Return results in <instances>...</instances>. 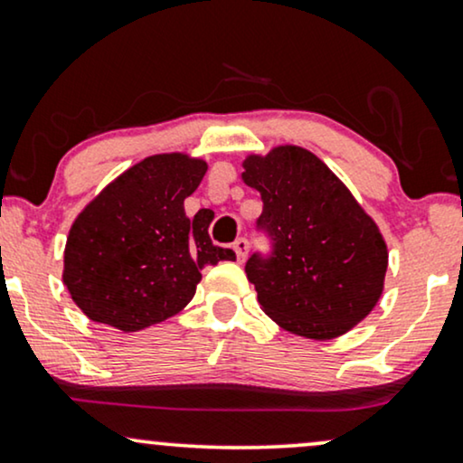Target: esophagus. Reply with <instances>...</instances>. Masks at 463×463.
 Wrapping results in <instances>:
<instances>
[{
	"mask_svg": "<svg viewBox=\"0 0 463 463\" xmlns=\"http://www.w3.org/2000/svg\"><path fill=\"white\" fill-rule=\"evenodd\" d=\"M248 248H250V245H248V239H237V241L235 243H232V250H235V254H237V260L239 262H241L243 259H245V256H248Z\"/></svg>",
	"mask_w": 463,
	"mask_h": 463,
	"instance_id": "esophagus-1",
	"label": "esophagus"
}]
</instances>
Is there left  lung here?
<instances>
[{"mask_svg":"<svg viewBox=\"0 0 463 463\" xmlns=\"http://www.w3.org/2000/svg\"><path fill=\"white\" fill-rule=\"evenodd\" d=\"M241 179L260 192L259 224L275 241L271 260L251 256L245 265L262 312L318 342L367 318L383 297L389 250L346 184L299 145L248 154Z\"/></svg>","mask_w":463,"mask_h":463,"instance_id":"obj_1","label":"left lung"}]
</instances>
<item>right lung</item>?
Listing matches in <instances>:
<instances>
[{"label":"right lung","mask_w":463,"mask_h":463,"mask_svg":"<svg viewBox=\"0 0 463 463\" xmlns=\"http://www.w3.org/2000/svg\"><path fill=\"white\" fill-rule=\"evenodd\" d=\"M204 173L184 151L149 156L76 215L61 279L87 318L126 333L157 325L188 306L204 267L237 259L212 243L209 215H185Z\"/></svg>","instance_id":"1"}]
</instances>
